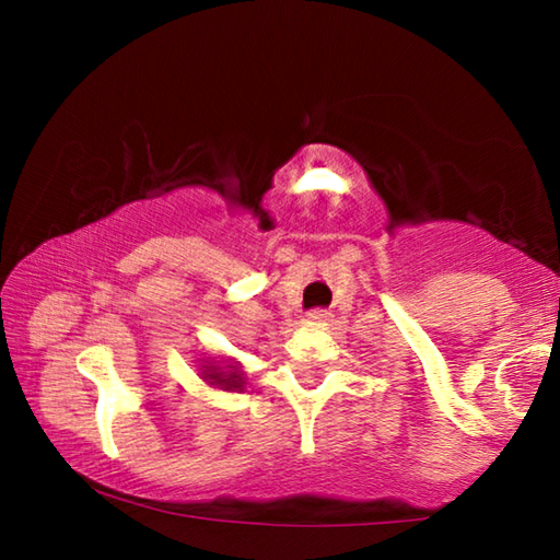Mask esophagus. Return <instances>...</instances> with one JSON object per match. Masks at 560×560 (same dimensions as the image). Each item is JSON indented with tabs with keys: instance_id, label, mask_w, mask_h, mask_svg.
<instances>
[{
	"instance_id": "34e87169",
	"label": "esophagus",
	"mask_w": 560,
	"mask_h": 560,
	"mask_svg": "<svg viewBox=\"0 0 560 560\" xmlns=\"http://www.w3.org/2000/svg\"><path fill=\"white\" fill-rule=\"evenodd\" d=\"M306 318H308V324H326V320H330V314L324 308H314V311H308Z\"/></svg>"
}]
</instances>
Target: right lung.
<instances>
[{
    "label": "right lung",
    "instance_id": "add662e5",
    "mask_svg": "<svg viewBox=\"0 0 560 560\" xmlns=\"http://www.w3.org/2000/svg\"><path fill=\"white\" fill-rule=\"evenodd\" d=\"M200 377L210 387H217V390H226V393H242L246 387L242 363L234 358L202 360Z\"/></svg>",
    "mask_w": 560,
    "mask_h": 560
}]
</instances>
